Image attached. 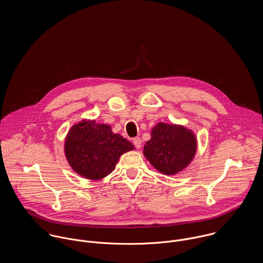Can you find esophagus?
<instances>
[{
    "mask_svg": "<svg viewBox=\"0 0 263 263\" xmlns=\"http://www.w3.org/2000/svg\"><path fill=\"white\" fill-rule=\"evenodd\" d=\"M133 143H134V145H135V147H136L137 149H140V148L142 147V141H141L140 138H135V139L133 140Z\"/></svg>",
    "mask_w": 263,
    "mask_h": 263,
    "instance_id": "esophagus-1",
    "label": "esophagus"
}]
</instances>
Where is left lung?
Returning <instances> with one entry per match:
<instances>
[{
  "label": "left lung",
  "mask_w": 263,
  "mask_h": 263,
  "mask_svg": "<svg viewBox=\"0 0 263 263\" xmlns=\"http://www.w3.org/2000/svg\"><path fill=\"white\" fill-rule=\"evenodd\" d=\"M197 151L195 134L181 124L158 122L151 129L143 154L151 165L165 175H175L192 162Z\"/></svg>",
  "instance_id": "8db88e82"
}]
</instances>
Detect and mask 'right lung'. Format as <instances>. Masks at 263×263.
Wrapping results in <instances>:
<instances>
[{
	"label": "right lung",
	"instance_id": "add662e5",
	"mask_svg": "<svg viewBox=\"0 0 263 263\" xmlns=\"http://www.w3.org/2000/svg\"><path fill=\"white\" fill-rule=\"evenodd\" d=\"M135 146L111 126L94 119H82L69 130L64 145L66 159L78 175L89 180H100L109 175L126 152Z\"/></svg>",
	"mask_w": 263,
	"mask_h": 263
}]
</instances>
